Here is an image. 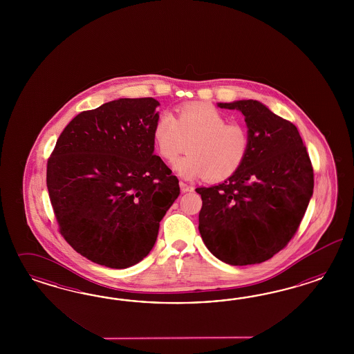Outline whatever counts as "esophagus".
<instances>
[{"mask_svg":"<svg viewBox=\"0 0 354 354\" xmlns=\"http://www.w3.org/2000/svg\"><path fill=\"white\" fill-rule=\"evenodd\" d=\"M179 184H180V189H182V192H192V185H189V184H187V183L184 182H180Z\"/></svg>","mask_w":354,"mask_h":354,"instance_id":"esophagus-1","label":"esophagus"}]
</instances>
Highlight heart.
Listing matches in <instances>:
<instances>
[{"label": "heart", "instance_id": "1", "mask_svg": "<svg viewBox=\"0 0 354 354\" xmlns=\"http://www.w3.org/2000/svg\"><path fill=\"white\" fill-rule=\"evenodd\" d=\"M156 150L171 162L185 150L189 153L174 163V170L184 179L206 176L222 182L239 171L250 150V136L245 126L228 123L216 107L203 102L187 104L171 113H161L151 131Z\"/></svg>", "mask_w": 354, "mask_h": 354}]
</instances>
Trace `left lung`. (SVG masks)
Segmentation results:
<instances>
[{"mask_svg":"<svg viewBox=\"0 0 354 354\" xmlns=\"http://www.w3.org/2000/svg\"><path fill=\"white\" fill-rule=\"evenodd\" d=\"M245 118L250 150L225 182L196 188L198 230L215 257L234 266L265 262L290 243L309 205L314 174L297 127L256 100L219 102Z\"/></svg>","mask_w":354,"mask_h":354,"instance_id":"8db88e82","label":"left lung"}]
</instances>
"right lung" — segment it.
<instances>
[{"label": "right lung", "instance_id": "right-lung-1", "mask_svg": "<svg viewBox=\"0 0 354 354\" xmlns=\"http://www.w3.org/2000/svg\"><path fill=\"white\" fill-rule=\"evenodd\" d=\"M160 102L119 98L77 114L57 140L46 185L64 240L110 268L139 263L178 198L179 180L154 154Z\"/></svg>", "mask_w": 354, "mask_h": 354}]
</instances>
